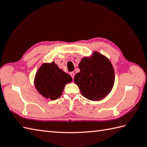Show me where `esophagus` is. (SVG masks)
<instances>
[{"mask_svg": "<svg viewBox=\"0 0 147 147\" xmlns=\"http://www.w3.org/2000/svg\"><path fill=\"white\" fill-rule=\"evenodd\" d=\"M74 72H71L70 73V75L71 76V77H72V78H73V80H74Z\"/></svg>", "mask_w": 147, "mask_h": 147, "instance_id": "34e87169", "label": "esophagus"}]
</instances>
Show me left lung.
Returning <instances> with one entry per match:
<instances>
[{
	"label": "left lung",
	"mask_w": 147,
	"mask_h": 147,
	"mask_svg": "<svg viewBox=\"0 0 147 147\" xmlns=\"http://www.w3.org/2000/svg\"><path fill=\"white\" fill-rule=\"evenodd\" d=\"M80 73L74 83L84 97L100 101L110 94L115 83V71L110 59L97 51L83 57L79 63Z\"/></svg>",
	"instance_id": "left-lung-1"
}]
</instances>
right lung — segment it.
I'll use <instances>...</instances> for the list:
<instances>
[{
    "label": "right lung",
    "mask_w": 147,
    "mask_h": 147,
    "mask_svg": "<svg viewBox=\"0 0 147 147\" xmlns=\"http://www.w3.org/2000/svg\"><path fill=\"white\" fill-rule=\"evenodd\" d=\"M72 80L71 76L53 61L42 64L35 75L34 84L44 98L55 100L61 96L66 84Z\"/></svg>",
    "instance_id": "right-lung-1"
}]
</instances>
